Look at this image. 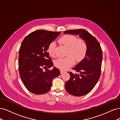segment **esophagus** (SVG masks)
<instances>
[{"instance_id": "obj_1", "label": "esophagus", "mask_w": 120, "mask_h": 120, "mask_svg": "<svg viewBox=\"0 0 120 120\" xmlns=\"http://www.w3.org/2000/svg\"><path fill=\"white\" fill-rule=\"evenodd\" d=\"M65 71L64 70H60V73L61 74H63V73H64Z\"/></svg>"}]
</instances>
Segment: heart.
Wrapping results in <instances>:
<instances>
[{
    "mask_svg": "<svg viewBox=\"0 0 120 120\" xmlns=\"http://www.w3.org/2000/svg\"><path fill=\"white\" fill-rule=\"evenodd\" d=\"M59 41L61 44L67 47L66 56L60 58L55 61V65L61 70H65L74 64L75 60L80 62L85 57L88 46L86 41L82 39H77L72 35H65L61 37ZM55 45L51 42L48 47L47 51L50 56L55 57Z\"/></svg>",
    "mask_w": 120,
    "mask_h": 120,
    "instance_id": "obj_1",
    "label": "heart"
}]
</instances>
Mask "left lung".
<instances>
[{
    "label": "left lung",
    "instance_id": "obj_1",
    "mask_svg": "<svg viewBox=\"0 0 120 120\" xmlns=\"http://www.w3.org/2000/svg\"><path fill=\"white\" fill-rule=\"evenodd\" d=\"M64 34L79 35L87 43L88 50L85 57L73 68L79 74L68 72L71 77L65 86L66 90L72 95H85L93 89L101 75L103 58L101 46L96 38L86 30H67Z\"/></svg>",
    "mask_w": 120,
    "mask_h": 120
}]
</instances>
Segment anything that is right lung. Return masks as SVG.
<instances>
[{
  "mask_svg": "<svg viewBox=\"0 0 120 120\" xmlns=\"http://www.w3.org/2000/svg\"><path fill=\"white\" fill-rule=\"evenodd\" d=\"M60 34L38 30L28 35L22 42L19 50V72L24 85L32 93H47L53 79L60 75V70L56 67L48 70L53 63L47 52L49 44Z\"/></svg>",
  "mask_w": 120,
  "mask_h": 120,
  "instance_id": "right-lung-1",
  "label": "right lung"
}]
</instances>
